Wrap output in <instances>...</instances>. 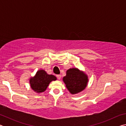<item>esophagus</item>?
Here are the masks:
<instances>
[{"instance_id": "obj_1", "label": "esophagus", "mask_w": 126, "mask_h": 126, "mask_svg": "<svg viewBox=\"0 0 126 126\" xmlns=\"http://www.w3.org/2000/svg\"><path fill=\"white\" fill-rule=\"evenodd\" d=\"M57 78L58 79H61V75H60V74H58V75H57Z\"/></svg>"}]
</instances>
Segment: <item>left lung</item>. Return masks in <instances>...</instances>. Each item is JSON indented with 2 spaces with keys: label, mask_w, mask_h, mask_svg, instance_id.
<instances>
[{
  "label": "left lung",
  "mask_w": 126,
  "mask_h": 126,
  "mask_svg": "<svg viewBox=\"0 0 126 126\" xmlns=\"http://www.w3.org/2000/svg\"><path fill=\"white\" fill-rule=\"evenodd\" d=\"M63 81L68 90L72 94L80 92L86 88L88 82V76L77 68H70L66 72Z\"/></svg>",
  "instance_id": "1"
}]
</instances>
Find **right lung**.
Instances as JSON below:
<instances>
[{"label": "right lung", "mask_w": 126, "mask_h": 126, "mask_svg": "<svg viewBox=\"0 0 126 126\" xmlns=\"http://www.w3.org/2000/svg\"><path fill=\"white\" fill-rule=\"evenodd\" d=\"M56 77L54 75L48 74L43 69L38 70L34 77L29 79L31 88L38 93L44 92L50 83L53 80H56Z\"/></svg>", "instance_id": "add662e5"}]
</instances>
